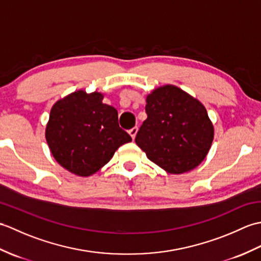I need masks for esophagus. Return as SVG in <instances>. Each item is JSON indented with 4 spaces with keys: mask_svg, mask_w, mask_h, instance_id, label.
Returning a JSON list of instances; mask_svg holds the SVG:
<instances>
[{
    "mask_svg": "<svg viewBox=\"0 0 261 261\" xmlns=\"http://www.w3.org/2000/svg\"><path fill=\"white\" fill-rule=\"evenodd\" d=\"M137 132H138V127H137V126L132 127V129H130V130H129V135L131 136V138H132V139H134V140H135V138H136Z\"/></svg>",
    "mask_w": 261,
    "mask_h": 261,
    "instance_id": "esophagus-1",
    "label": "esophagus"
}]
</instances>
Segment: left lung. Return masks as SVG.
<instances>
[{
  "label": "left lung",
  "instance_id": "left-lung-1",
  "mask_svg": "<svg viewBox=\"0 0 261 261\" xmlns=\"http://www.w3.org/2000/svg\"><path fill=\"white\" fill-rule=\"evenodd\" d=\"M148 118L136 143L152 163L170 174L190 171L201 164L213 141L206 109L180 88L166 85L147 96Z\"/></svg>",
  "mask_w": 261,
  "mask_h": 261
}]
</instances>
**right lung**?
Masks as SVG:
<instances>
[{
    "label": "right lung",
    "instance_id": "right-lung-1",
    "mask_svg": "<svg viewBox=\"0 0 261 261\" xmlns=\"http://www.w3.org/2000/svg\"><path fill=\"white\" fill-rule=\"evenodd\" d=\"M101 93H71L54 105L46 139L57 163L70 173L90 176L107 165L120 146L132 141L121 129L118 111Z\"/></svg>",
    "mask_w": 261,
    "mask_h": 261
}]
</instances>
